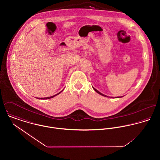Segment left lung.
I'll use <instances>...</instances> for the list:
<instances>
[{
	"mask_svg": "<svg viewBox=\"0 0 160 160\" xmlns=\"http://www.w3.org/2000/svg\"><path fill=\"white\" fill-rule=\"evenodd\" d=\"M93 89H94V91H95L96 92H97V93H99V94H100V95H103V96H104V97H108V96H107V95H104V94H103V93H100V92L98 91H97V89H95V88H93ZM118 98H119V97H118Z\"/></svg>",
	"mask_w": 160,
	"mask_h": 160,
	"instance_id": "1",
	"label": "left lung"
}]
</instances>
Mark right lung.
<instances>
[{"label":"right lung","mask_w":160,"mask_h":160,"mask_svg":"<svg viewBox=\"0 0 160 160\" xmlns=\"http://www.w3.org/2000/svg\"><path fill=\"white\" fill-rule=\"evenodd\" d=\"M62 91H62L60 92L59 93H57V94H55V95H53V96H51V97H45V98H38V99H49V98H53V97H54L55 96H56V95H58L60 93H61V92H62Z\"/></svg>","instance_id":"1"}]
</instances>
